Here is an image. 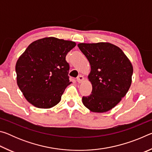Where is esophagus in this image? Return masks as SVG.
<instances>
[{
	"mask_svg": "<svg viewBox=\"0 0 152 152\" xmlns=\"http://www.w3.org/2000/svg\"><path fill=\"white\" fill-rule=\"evenodd\" d=\"M84 80V78L83 76L82 75H80L78 78H77V81H78V82H79V83H81V82H82Z\"/></svg>",
	"mask_w": 152,
	"mask_h": 152,
	"instance_id": "34e87169",
	"label": "esophagus"
}]
</instances>
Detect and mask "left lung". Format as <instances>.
Listing matches in <instances>:
<instances>
[{"instance_id": "obj_1", "label": "left lung", "mask_w": 152, "mask_h": 152, "mask_svg": "<svg viewBox=\"0 0 152 152\" xmlns=\"http://www.w3.org/2000/svg\"><path fill=\"white\" fill-rule=\"evenodd\" d=\"M91 64L88 78L92 94L82 97V103L93 113H105L121 101L132 82L133 66L117 45L109 42L78 43Z\"/></svg>"}]
</instances>
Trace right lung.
<instances>
[{"label": "right lung", "instance_id": "right-lung-1", "mask_svg": "<svg viewBox=\"0 0 152 152\" xmlns=\"http://www.w3.org/2000/svg\"><path fill=\"white\" fill-rule=\"evenodd\" d=\"M74 42L53 37L32 42L15 66L17 83L27 101L39 109H50L60 102L69 80L66 56Z\"/></svg>", "mask_w": 152, "mask_h": 152}]
</instances>
